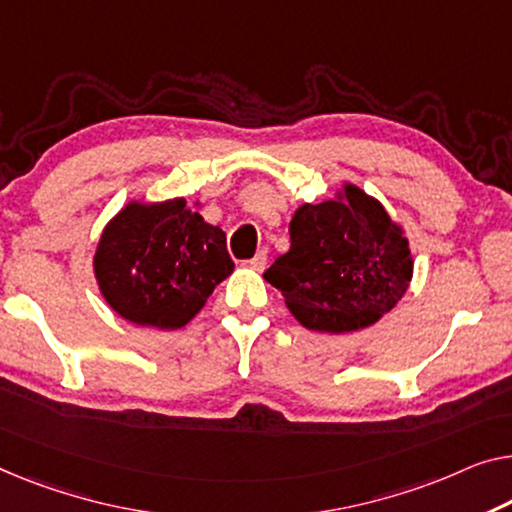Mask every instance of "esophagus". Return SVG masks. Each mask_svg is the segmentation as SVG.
Instances as JSON below:
<instances>
[{"label": "esophagus", "mask_w": 512, "mask_h": 512, "mask_svg": "<svg viewBox=\"0 0 512 512\" xmlns=\"http://www.w3.org/2000/svg\"><path fill=\"white\" fill-rule=\"evenodd\" d=\"M266 257H269V253H266V248H262V250H257L255 253V257L250 259V266H253V269H257V271H264L266 269Z\"/></svg>", "instance_id": "34e87169"}]
</instances>
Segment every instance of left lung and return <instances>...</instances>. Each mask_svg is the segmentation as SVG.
Instances as JSON below:
<instances>
[{"mask_svg": "<svg viewBox=\"0 0 512 512\" xmlns=\"http://www.w3.org/2000/svg\"><path fill=\"white\" fill-rule=\"evenodd\" d=\"M289 241L264 278L305 329H365L407 292L414 269L409 241L361 188L345 186L342 197L296 209Z\"/></svg>", "mask_w": 512, "mask_h": 512, "instance_id": "8db88e82", "label": "left lung"}]
</instances>
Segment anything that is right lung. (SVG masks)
<instances>
[{"mask_svg":"<svg viewBox=\"0 0 512 512\" xmlns=\"http://www.w3.org/2000/svg\"><path fill=\"white\" fill-rule=\"evenodd\" d=\"M232 269L225 232L183 200L131 202L105 227L94 257L110 308L160 331L186 326Z\"/></svg>","mask_w":512,"mask_h":512,"instance_id":"right-lung-1","label":"right lung"}]
</instances>
